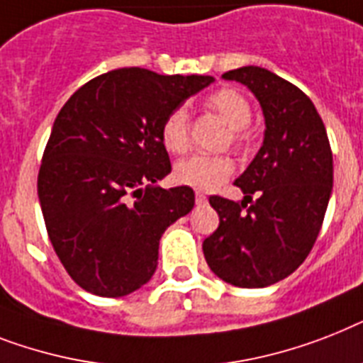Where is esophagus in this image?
Listing matches in <instances>:
<instances>
[{
	"label": "esophagus",
	"mask_w": 363,
	"mask_h": 363,
	"mask_svg": "<svg viewBox=\"0 0 363 363\" xmlns=\"http://www.w3.org/2000/svg\"><path fill=\"white\" fill-rule=\"evenodd\" d=\"M196 203L197 205H207V196L201 191H196Z\"/></svg>",
	"instance_id": "34e87169"
}]
</instances>
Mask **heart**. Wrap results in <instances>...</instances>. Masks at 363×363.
<instances>
[{
  "label": "heart",
  "mask_w": 363,
  "mask_h": 363,
  "mask_svg": "<svg viewBox=\"0 0 363 363\" xmlns=\"http://www.w3.org/2000/svg\"><path fill=\"white\" fill-rule=\"evenodd\" d=\"M208 106L216 111L235 132L244 130L252 121V106L237 89H223L212 93ZM238 135V134H237ZM162 143L167 151L182 152L188 147V111L175 108L162 123ZM233 172V164L225 156L194 155L181 160L175 167L177 181L197 190H214Z\"/></svg>",
  "instance_id": "heart-1"
}]
</instances>
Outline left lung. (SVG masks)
Here are the masks:
<instances>
[{"label": "left lung", "mask_w": 363, "mask_h": 363, "mask_svg": "<svg viewBox=\"0 0 363 363\" xmlns=\"http://www.w3.org/2000/svg\"><path fill=\"white\" fill-rule=\"evenodd\" d=\"M246 85L264 117L263 145L235 184L244 199L212 196L220 225L203 242L207 264L235 287H268L287 278L313 248L334 186L325 123L313 102L261 67L222 74Z\"/></svg>", "instance_id": "1"}]
</instances>
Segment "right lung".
<instances>
[{
  "label": "right lung",
  "instance_id": "obj_1",
  "mask_svg": "<svg viewBox=\"0 0 363 363\" xmlns=\"http://www.w3.org/2000/svg\"><path fill=\"white\" fill-rule=\"evenodd\" d=\"M212 76L117 69L61 108L38 172V201L59 261L85 291L108 298L152 278L160 238L194 208V190H164L172 172L162 123Z\"/></svg>",
  "mask_w": 363,
  "mask_h": 363
}]
</instances>
